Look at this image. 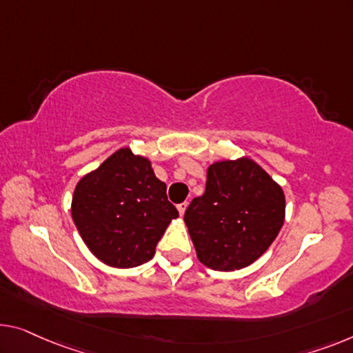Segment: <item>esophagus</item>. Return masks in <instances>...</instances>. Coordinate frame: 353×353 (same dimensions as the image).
<instances>
[{"label":"esophagus","instance_id":"34e87169","mask_svg":"<svg viewBox=\"0 0 353 353\" xmlns=\"http://www.w3.org/2000/svg\"><path fill=\"white\" fill-rule=\"evenodd\" d=\"M187 206H188V203H187V201H183V203H181V204H177V210H179V214H181V215L185 214V209H187Z\"/></svg>","mask_w":353,"mask_h":353}]
</instances>
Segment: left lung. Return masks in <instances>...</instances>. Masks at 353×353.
I'll return each instance as SVG.
<instances>
[{"label":"left lung","instance_id":"obj_1","mask_svg":"<svg viewBox=\"0 0 353 353\" xmlns=\"http://www.w3.org/2000/svg\"><path fill=\"white\" fill-rule=\"evenodd\" d=\"M283 220L282 187L249 157L209 165L206 192L183 215L198 260L215 271H238L259 260Z\"/></svg>","mask_w":353,"mask_h":353}]
</instances>
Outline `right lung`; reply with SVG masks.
Returning a JSON list of instances; mask_svg holds the SVG:
<instances>
[{"label":"right lung","mask_w":353,"mask_h":353,"mask_svg":"<svg viewBox=\"0 0 353 353\" xmlns=\"http://www.w3.org/2000/svg\"><path fill=\"white\" fill-rule=\"evenodd\" d=\"M71 215L88 250L104 265L134 268L149 261L177 209L150 160L122 147L81 177Z\"/></svg>","instance_id":"right-lung-1"}]
</instances>
